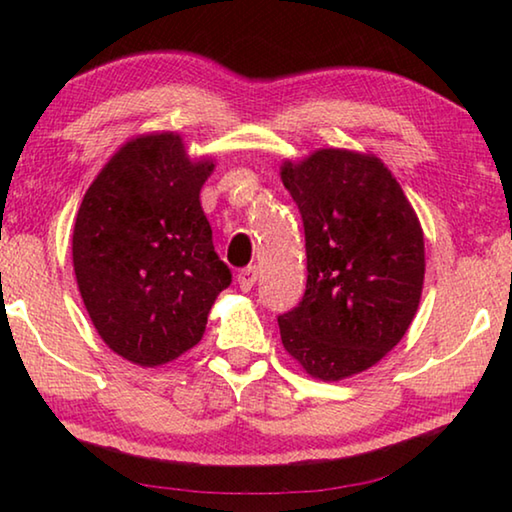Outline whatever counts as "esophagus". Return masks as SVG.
<instances>
[{"label":"esophagus","mask_w":512,"mask_h":512,"mask_svg":"<svg viewBox=\"0 0 512 512\" xmlns=\"http://www.w3.org/2000/svg\"><path fill=\"white\" fill-rule=\"evenodd\" d=\"M237 282H239L241 291H250V289H253L255 282H257V268H255V266L241 268L239 275H237Z\"/></svg>","instance_id":"1"}]
</instances>
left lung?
Masks as SVG:
<instances>
[{
    "instance_id": "left-lung-1",
    "label": "left lung",
    "mask_w": 512,
    "mask_h": 512,
    "mask_svg": "<svg viewBox=\"0 0 512 512\" xmlns=\"http://www.w3.org/2000/svg\"><path fill=\"white\" fill-rule=\"evenodd\" d=\"M284 187L305 223L307 289L277 318L282 345L309 377L341 381L402 341L420 305L418 214L375 153L318 149L284 160Z\"/></svg>"
}]
</instances>
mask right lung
Masks as SVG:
<instances>
[{"instance_id":"1","label":"right lung","mask_w":512,"mask_h":512,"mask_svg":"<svg viewBox=\"0 0 512 512\" xmlns=\"http://www.w3.org/2000/svg\"><path fill=\"white\" fill-rule=\"evenodd\" d=\"M212 158H189L183 135L131 137L103 164L74 221L72 259L103 343L142 368L203 339L232 275L212 246L201 187Z\"/></svg>"}]
</instances>
